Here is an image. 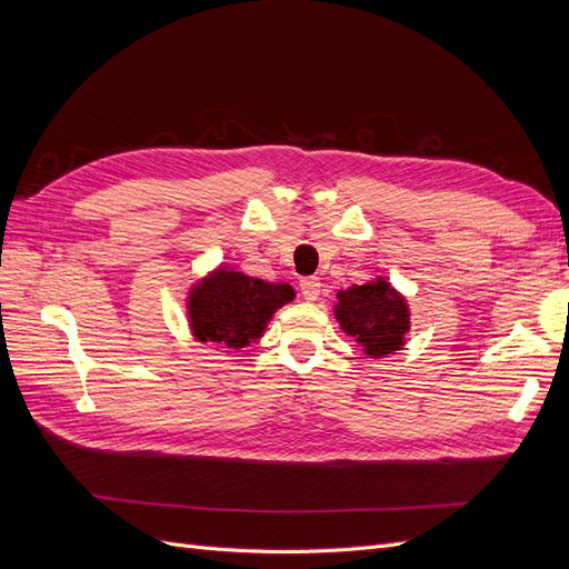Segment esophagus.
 Returning a JSON list of instances; mask_svg holds the SVG:
<instances>
[{
	"label": "esophagus",
	"instance_id": "esophagus-1",
	"mask_svg": "<svg viewBox=\"0 0 569 569\" xmlns=\"http://www.w3.org/2000/svg\"><path fill=\"white\" fill-rule=\"evenodd\" d=\"M299 289L306 301H316L320 297V280L318 278H301Z\"/></svg>",
	"mask_w": 569,
	"mask_h": 569
}]
</instances>
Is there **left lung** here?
<instances>
[{"label":"left lung","instance_id":"left-lung-1","mask_svg":"<svg viewBox=\"0 0 569 569\" xmlns=\"http://www.w3.org/2000/svg\"><path fill=\"white\" fill-rule=\"evenodd\" d=\"M335 316L341 330L351 335L370 358L401 351L410 327L408 303L387 280L353 284L337 295Z\"/></svg>","mask_w":569,"mask_h":569}]
</instances>
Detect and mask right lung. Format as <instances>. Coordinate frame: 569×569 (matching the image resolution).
<instances>
[{
	"mask_svg": "<svg viewBox=\"0 0 569 569\" xmlns=\"http://www.w3.org/2000/svg\"><path fill=\"white\" fill-rule=\"evenodd\" d=\"M291 299L295 289L284 282L274 284L218 268L189 291L187 313L199 341L244 349L263 335L272 313Z\"/></svg>",
	"mask_w": 569,
	"mask_h": 569,
	"instance_id": "add662e5",
	"label": "right lung"
}]
</instances>
